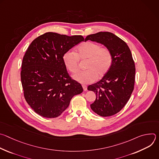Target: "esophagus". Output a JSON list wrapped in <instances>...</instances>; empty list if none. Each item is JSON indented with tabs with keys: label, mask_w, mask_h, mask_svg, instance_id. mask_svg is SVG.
Wrapping results in <instances>:
<instances>
[{
	"label": "esophagus",
	"mask_w": 159,
	"mask_h": 159,
	"mask_svg": "<svg viewBox=\"0 0 159 159\" xmlns=\"http://www.w3.org/2000/svg\"><path fill=\"white\" fill-rule=\"evenodd\" d=\"M82 87H83L84 90H87V85H82Z\"/></svg>",
	"instance_id": "esophagus-1"
}]
</instances>
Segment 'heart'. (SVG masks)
Listing matches in <instances>:
<instances>
[{"label":"heart","mask_w":159,"mask_h":159,"mask_svg":"<svg viewBox=\"0 0 159 159\" xmlns=\"http://www.w3.org/2000/svg\"><path fill=\"white\" fill-rule=\"evenodd\" d=\"M80 60H87L85 71L74 75V79L81 84L94 82L97 79L104 77L111 69L112 63L111 52L106 47L93 41L82 43L77 47L76 53L69 51L63 56L66 69L73 74L79 70Z\"/></svg>","instance_id":"heart-1"}]
</instances>
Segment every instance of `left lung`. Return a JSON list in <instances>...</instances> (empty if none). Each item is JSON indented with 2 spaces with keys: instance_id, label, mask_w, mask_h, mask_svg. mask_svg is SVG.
Listing matches in <instances>:
<instances>
[{
  "instance_id": "8db88e82",
  "label": "left lung",
  "mask_w": 159,
  "mask_h": 159,
  "mask_svg": "<svg viewBox=\"0 0 159 159\" xmlns=\"http://www.w3.org/2000/svg\"><path fill=\"white\" fill-rule=\"evenodd\" d=\"M101 43L109 49L112 63L102 79L88 86L96 93V99L90 107L101 116H112L120 111L130 98L134 89L135 65L127 44L110 32H99L88 35L85 41Z\"/></svg>"
}]
</instances>
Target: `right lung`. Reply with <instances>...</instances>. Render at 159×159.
<instances>
[{"mask_svg": "<svg viewBox=\"0 0 159 159\" xmlns=\"http://www.w3.org/2000/svg\"><path fill=\"white\" fill-rule=\"evenodd\" d=\"M84 38L48 32L34 39L22 59L20 80L24 96L39 115L57 118L72 98L83 92L80 83L68 74L63 55Z\"/></svg>", "mask_w": 159, "mask_h": 159, "instance_id": "1", "label": "right lung"}]
</instances>
